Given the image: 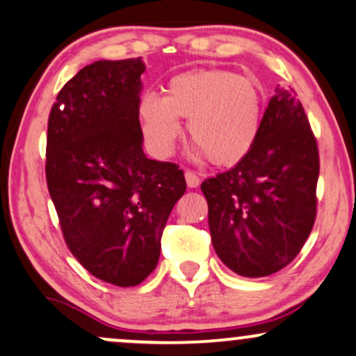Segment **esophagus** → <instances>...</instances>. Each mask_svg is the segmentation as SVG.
<instances>
[{
  "instance_id": "34e87169",
  "label": "esophagus",
  "mask_w": 356,
  "mask_h": 356,
  "mask_svg": "<svg viewBox=\"0 0 356 356\" xmlns=\"http://www.w3.org/2000/svg\"><path fill=\"white\" fill-rule=\"evenodd\" d=\"M186 182H187V187H191V189H194V187L199 186V182H201V179L195 175V172H192V170H186Z\"/></svg>"
}]
</instances>
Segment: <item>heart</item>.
<instances>
[{
	"label": "heart",
	"instance_id": "heart-1",
	"mask_svg": "<svg viewBox=\"0 0 356 356\" xmlns=\"http://www.w3.org/2000/svg\"><path fill=\"white\" fill-rule=\"evenodd\" d=\"M138 125L145 145L157 157L172 154L181 136V118L194 138V159L218 165L238 164L259 136L263 93L252 80L219 68L189 70L165 83L164 97L145 93L138 100Z\"/></svg>",
	"mask_w": 356,
	"mask_h": 356
}]
</instances>
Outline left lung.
Here are the masks:
<instances>
[{"instance_id":"left-lung-1","label":"left lung","mask_w":356,"mask_h":356,"mask_svg":"<svg viewBox=\"0 0 356 356\" xmlns=\"http://www.w3.org/2000/svg\"><path fill=\"white\" fill-rule=\"evenodd\" d=\"M318 145L293 88H276L256 144L232 169L202 182L216 254L236 275L288 266L316 218Z\"/></svg>"}]
</instances>
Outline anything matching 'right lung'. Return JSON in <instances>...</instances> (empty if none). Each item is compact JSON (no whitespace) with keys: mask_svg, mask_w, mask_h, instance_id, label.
<instances>
[{"mask_svg":"<svg viewBox=\"0 0 356 356\" xmlns=\"http://www.w3.org/2000/svg\"><path fill=\"white\" fill-rule=\"evenodd\" d=\"M144 72L140 56L87 65L48 118L47 184L67 246L88 273L122 288L157 266L165 222L186 192L177 165L142 149Z\"/></svg>","mask_w":356,"mask_h":356,"instance_id":"1","label":"right lung"}]
</instances>
